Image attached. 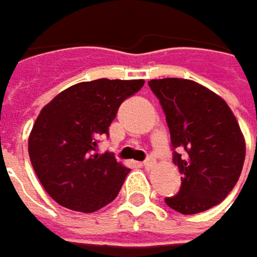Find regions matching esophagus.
Instances as JSON below:
<instances>
[{
    "label": "esophagus",
    "instance_id": "1",
    "mask_svg": "<svg viewBox=\"0 0 257 257\" xmlns=\"http://www.w3.org/2000/svg\"><path fill=\"white\" fill-rule=\"evenodd\" d=\"M154 165H156V161H154L153 158H150V159H147V161L144 162V167L147 168V170H150V168H153Z\"/></svg>",
    "mask_w": 257,
    "mask_h": 257
}]
</instances>
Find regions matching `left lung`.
<instances>
[{
  "label": "left lung",
  "instance_id": "left-lung-1",
  "mask_svg": "<svg viewBox=\"0 0 257 257\" xmlns=\"http://www.w3.org/2000/svg\"><path fill=\"white\" fill-rule=\"evenodd\" d=\"M170 130L181 189L167 206L192 215L223 201L237 184L245 139L226 101L207 87L181 78L148 81Z\"/></svg>",
  "mask_w": 257,
  "mask_h": 257
}]
</instances>
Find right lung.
Instances as JSON below:
<instances>
[{
    "instance_id": "add662e5",
    "label": "right lung",
    "mask_w": 257,
    "mask_h": 257,
    "mask_svg": "<svg viewBox=\"0 0 257 257\" xmlns=\"http://www.w3.org/2000/svg\"><path fill=\"white\" fill-rule=\"evenodd\" d=\"M144 84L104 78L79 82L40 110L28 151L39 181L57 204L89 214L117 198L130 168L110 153L95 151L120 104Z\"/></svg>"
}]
</instances>
